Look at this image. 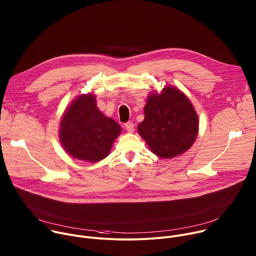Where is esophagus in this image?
I'll use <instances>...</instances> for the list:
<instances>
[{
	"label": "esophagus",
	"mask_w": 256,
	"mask_h": 256,
	"mask_svg": "<svg viewBox=\"0 0 256 256\" xmlns=\"http://www.w3.org/2000/svg\"><path fill=\"white\" fill-rule=\"evenodd\" d=\"M124 128L128 132H132L134 130V124L132 122H128L126 124H124Z\"/></svg>",
	"instance_id": "obj_1"
}]
</instances>
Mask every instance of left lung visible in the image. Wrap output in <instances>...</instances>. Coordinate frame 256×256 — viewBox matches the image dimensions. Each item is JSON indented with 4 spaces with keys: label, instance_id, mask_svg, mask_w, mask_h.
<instances>
[{
    "label": "left lung",
    "instance_id": "8db88e82",
    "mask_svg": "<svg viewBox=\"0 0 256 256\" xmlns=\"http://www.w3.org/2000/svg\"><path fill=\"white\" fill-rule=\"evenodd\" d=\"M138 134L157 156L169 159L188 151L198 132V116L190 99L173 86L152 92L144 107Z\"/></svg>",
    "mask_w": 256,
    "mask_h": 256
}]
</instances>
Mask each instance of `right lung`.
<instances>
[{
	"mask_svg": "<svg viewBox=\"0 0 256 256\" xmlns=\"http://www.w3.org/2000/svg\"><path fill=\"white\" fill-rule=\"evenodd\" d=\"M120 126L105 116L97 107L93 94H82L72 100L60 124V140L72 158L96 163L108 156Z\"/></svg>",
	"mask_w": 256,
	"mask_h": 256,
	"instance_id": "right-lung-1",
	"label": "right lung"
}]
</instances>
